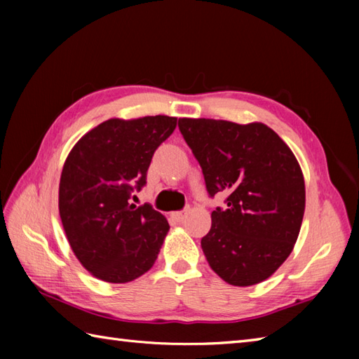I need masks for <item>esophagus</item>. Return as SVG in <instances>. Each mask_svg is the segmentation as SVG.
Instances as JSON below:
<instances>
[{"label":"esophagus","mask_w":359,"mask_h":359,"mask_svg":"<svg viewBox=\"0 0 359 359\" xmlns=\"http://www.w3.org/2000/svg\"><path fill=\"white\" fill-rule=\"evenodd\" d=\"M170 216H171V219L175 220V222H184L187 217V212L185 211H172Z\"/></svg>","instance_id":"obj_1"}]
</instances>
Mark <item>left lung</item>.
<instances>
[{"mask_svg": "<svg viewBox=\"0 0 359 359\" xmlns=\"http://www.w3.org/2000/svg\"><path fill=\"white\" fill-rule=\"evenodd\" d=\"M180 133L202 166L210 196L226 194L211 212L203 255L234 287L269 279L293 251L306 210L299 162L271 128L215 118H179Z\"/></svg>", "mask_w": 359, "mask_h": 359, "instance_id": "left-lung-1", "label": "left lung"}]
</instances>
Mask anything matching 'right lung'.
I'll list each match as a JSON object with an SVG mask.
<instances>
[{
	"label": "right lung",
	"instance_id": "1",
	"mask_svg": "<svg viewBox=\"0 0 359 359\" xmlns=\"http://www.w3.org/2000/svg\"><path fill=\"white\" fill-rule=\"evenodd\" d=\"M177 118H109L74 144L63 165L58 210L67 242L94 278L126 284L147 273L170 231L166 217L149 205L128 201L147 184L154 151Z\"/></svg>",
	"mask_w": 359,
	"mask_h": 359
}]
</instances>
